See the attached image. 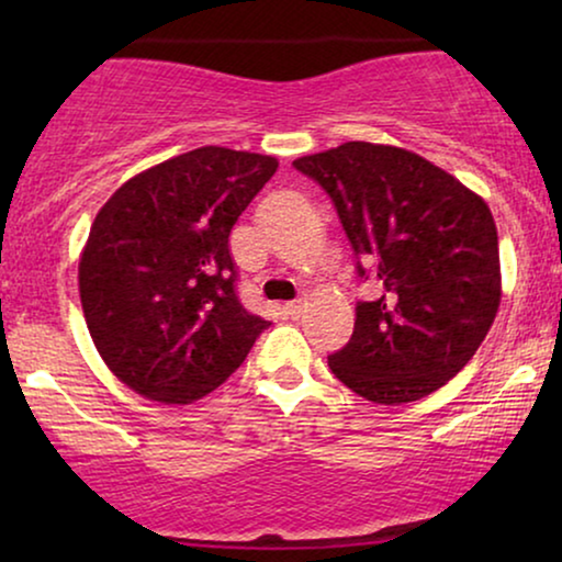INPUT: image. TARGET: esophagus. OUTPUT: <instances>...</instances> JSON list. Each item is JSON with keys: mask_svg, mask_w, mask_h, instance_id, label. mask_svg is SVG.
Instances as JSON below:
<instances>
[{"mask_svg": "<svg viewBox=\"0 0 562 562\" xmlns=\"http://www.w3.org/2000/svg\"><path fill=\"white\" fill-rule=\"evenodd\" d=\"M302 310H304L302 299H294V302L283 304V314H289V317H299V314H302Z\"/></svg>", "mask_w": 562, "mask_h": 562, "instance_id": "obj_1", "label": "esophagus"}]
</instances>
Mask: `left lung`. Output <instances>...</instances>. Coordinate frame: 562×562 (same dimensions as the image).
Segmentation results:
<instances>
[{
  "label": "left lung",
  "mask_w": 562,
  "mask_h": 562,
  "mask_svg": "<svg viewBox=\"0 0 562 562\" xmlns=\"http://www.w3.org/2000/svg\"><path fill=\"white\" fill-rule=\"evenodd\" d=\"M333 199L358 276L375 283L358 302L350 342L333 373L375 404L432 394L463 371L502 302L491 210L456 176L394 145L342 143L294 160Z\"/></svg>",
  "instance_id": "obj_1"
}]
</instances>
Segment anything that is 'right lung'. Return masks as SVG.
I'll list each match as a JSON object with an SVG mask.
<instances>
[{
  "mask_svg": "<svg viewBox=\"0 0 562 562\" xmlns=\"http://www.w3.org/2000/svg\"><path fill=\"white\" fill-rule=\"evenodd\" d=\"M279 160L206 145L114 191L79 263L87 327L122 383L191 404L233 375L271 325L237 299L229 233Z\"/></svg>",
  "mask_w": 562,
  "mask_h": 562,
  "instance_id": "obj_1",
  "label": "right lung"
}]
</instances>
